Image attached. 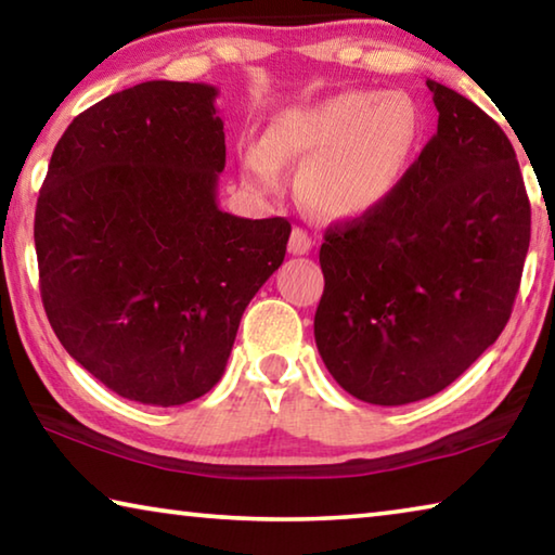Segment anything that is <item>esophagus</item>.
Returning <instances> with one entry per match:
<instances>
[{
	"instance_id": "34e87169",
	"label": "esophagus",
	"mask_w": 555,
	"mask_h": 555,
	"mask_svg": "<svg viewBox=\"0 0 555 555\" xmlns=\"http://www.w3.org/2000/svg\"><path fill=\"white\" fill-rule=\"evenodd\" d=\"M313 249V240L308 237L306 230L294 228L291 230V237H288V251L291 255H308V251Z\"/></svg>"
}]
</instances>
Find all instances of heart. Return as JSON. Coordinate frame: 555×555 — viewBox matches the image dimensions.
Returning a JSON list of instances; mask_svg holds the SVG:
<instances>
[{
    "label": "heart",
    "instance_id": "obj_1",
    "mask_svg": "<svg viewBox=\"0 0 555 555\" xmlns=\"http://www.w3.org/2000/svg\"><path fill=\"white\" fill-rule=\"evenodd\" d=\"M424 129V112L406 92L343 90L281 109L242 168L274 193L286 181L284 162L300 164V201L325 220H357L397 193Z\"/></svg>",
    "mask_w": 555,
    "mask_h": 555
}]
</instances>
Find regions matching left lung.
Instances as JSON below:
<instances>
[{
  "label": "left lung",
  "instance_id": "8db88e82",
  "mask_svg": "<svg viewBox=\"0 0 555 555\" xmlns=\"http://www.w3.org/2000/svg\"><path fill=\"white\" fill-rule=\"evenodd\" d=\"M438 131L391 198L325 230L315 345L360 401L443 391L512 315L531 240L514 146L460 92L426 80Z\"/></svg>",
  "mask_w": 555,
  "mask_h": 555
}]
</instances>
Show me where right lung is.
<instances>
[{
	"instance_id": "right-lung-1",
	"label": "right lung",
	"mask_w": 555,
	"mask_h": 555,
	"mask_svg": "<svg viewBox=\"0 0 555 555\" xmlns=\"http://www.w3.org/2000/svg\"><path fill=\"white\" fill-rule=\"evenodd\" d=\"M218 88L149 80L70 121L36 203L53 333L107 389L149 406L208 393L291 224L220 210Z\"/></svg>"
}]
</instances>
